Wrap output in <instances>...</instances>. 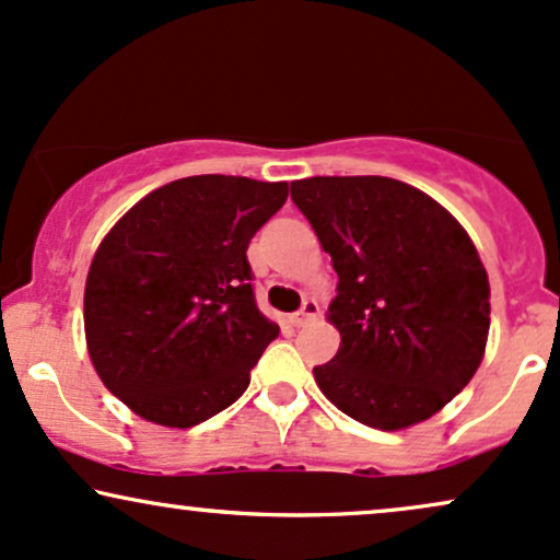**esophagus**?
<instances>
[{"label":"esophagus","instance_id":"esophagus-1","mask_svg":"<svg viewBox=\"0 0 560 560\" xmlns=\"http://www.w3.org/2000/svg\"><path fill=\"white\" fill-rule=\"evenodd\" d=\"M318 302L315 300H305L302 302V307L298 310V313L292 315V326H298V328H302V326H307V323H313L315 318H318Z\"/></svg>","mask_w":560,"mask_h":560}]
</instances>
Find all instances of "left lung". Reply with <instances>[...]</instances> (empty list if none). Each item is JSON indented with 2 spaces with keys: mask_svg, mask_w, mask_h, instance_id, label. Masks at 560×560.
Wrapping results in <instances>:
<instances>
[{
  "mask_svg": "<svg viewBox=\"0 0 560 560\" xmlns=\"http://www.w3.org/2000/svg\"><path fill=\"white\" fill-rule=\"evenodd\" d=\"M292 200L339 276L328 320L341 347L313 368L326 399L381 430L428 420L472 381L490 284L459 221L388 177H310Z\"/></svg>",
  "mask_w": 560,
  "mask_h": 560,
  "instance_id": "left-lung-1",
  "label": "left lung"
}]
</instances>
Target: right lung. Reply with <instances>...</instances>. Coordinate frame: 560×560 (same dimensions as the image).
Returning a JSON list of instances; mask_svg holds the SVG:
<instances>
[{
  "label": "right lung",
  "instance_id": "add662e5",
  "mask_svg": "<svg viewBox=\"0 0 560 560\" xmlns=\"http://www.w3.org/2000/svg\"><path fill=\"white\" fill-rule=\"evenodd\" d=\"M287 192V182L185 177L101 242L85 281L88 354L135 415L192 428L250 386L279 326L255 302L247 245Z\"/></svg>",
  "mask_w": 560,
  "mask_h": 560
}]
</instances>
